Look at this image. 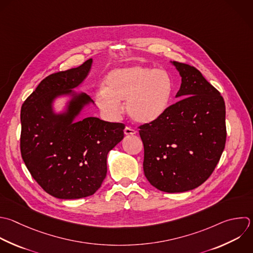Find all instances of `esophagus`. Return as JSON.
Returning <instances> with one entry per match:
<instances>
[{
	"instance_id": "esophagus-1",
	"label": "esophagus",
	"mask_w": 253,
	"mask_h": 253,
	"mask_svg": "<svg viewBox=\"0 0 253 253\" xmlns=\"http://www.w3.org/2000/svg\"><path fill=\"white\" fill-rule=\"evenodd\" d=\"M135 133H136V130L133 129L132 127H130V126H126L125 127V134L126 135H133Z\"/></svg>"
}]
</instances>
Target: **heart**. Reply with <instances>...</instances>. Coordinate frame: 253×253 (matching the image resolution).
Masks as SVG:
<instances>
[{
  "label": "heart",
  "mask_w": 253,
  "mask_h": 253,
  "mask_svg": "<svg viewBox=\"0 0 253 253\" xmlns=\"http://www.w3.org/2000/svg\"><path fill=\"white\" fill-rule=\"evenodd\" d=\"M172 93L173 81L166 70L135 65L109 72L96 102L103 111L116 116L121 101L126 100V111L133 121L151 124L165 114Z\"/></svg>",
  "instance_id": "obj_1"
}]
</instances>
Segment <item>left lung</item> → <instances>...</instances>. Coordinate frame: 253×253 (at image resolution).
Instances as JSON below:
<instances>
[{
  "label": "left lung",
  "mask_w": 253,
  "mask_h": 253,
  "mask_svg": "<svg viewBox=\"0 0 253 253\" xmlns=\"http://www.w3.org/2000/svg\"><path fill=\"white\" fill-rule=\"evenodd\" d=\"M182 77L178 102L156 122L138 126L143 171L156 189L180 193L202 185L212 173L226 139L225 105L202 73L173 61Z\"/></svg>",
  "instance_id": "obj_1"
}]
</instances>
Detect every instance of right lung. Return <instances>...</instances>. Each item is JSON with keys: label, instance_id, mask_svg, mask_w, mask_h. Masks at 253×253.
<instances>
[{"label": "right lung", "instance_id": "add662e5", "mask_svg": "<svg viewBox=\"0 0 253 253\" xmlns=\"http://www.w3.org/2000/svg\"><path fill=\"white\" fill-rule=\"evenodd\" d=\"M92 65L59 71L44 78L21 111V153L30 173L49 195L64 200L93 195L107 175V155L123 138L125 125L89 117L74 122L91 98L71 89L87 77ZM72 94L68 112L55 115L52 102Z\"/></svg>", "mask_w": 253, "mask_h": 253}]
</instances>
